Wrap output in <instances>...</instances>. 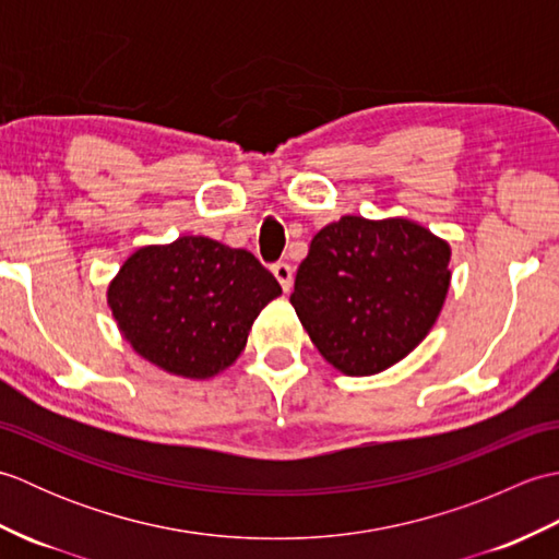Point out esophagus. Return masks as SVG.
I'll list each match as a JSON object with an SVG mask.
<instances>
[{
	"mask_svg": "<svg viewBox=\"0 0 559 559\" xmlns=\"http://www.w3.org/2000/svg\"><path fill=\"white\" fill-rule=\"evenodd\" d=\"M273 276L278 278L283 290H286V293L290 290V286H293V266L290 264H286V261H278V264H273Z\"/></svg>",
	"mask_w": 559,
	"mask_h": 559,
	"instance_id": "1",
	"label": "esophagus"
}]
</instances>
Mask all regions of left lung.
I'll return each mask as SVG.
<instances>
[{"label":"left lung","mask_w":559,"mask_h":559,"mask_svg":"<svg viewBox=\"0 0 559 559\" xmlns=\"http://www.w3.org/2000/svg\"><path fill=\"white\" fill-rule=\"evenodd\" d=\"M451 247L411 218L343 216L312 237L290 305L322 358L370 377L430 334L451 283Z\"/></svg>","instance_id":"left-lung-1"}]
</instances>
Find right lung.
Returning a JSON list of instances; mask_svg holds the SVG:
<instances>
[{"label": "right lung", "instance_id": "add662e5", "mask_svg": "<svg viewBox=\"0 0 559 559\" xmlns=\"http://www.w3.org/2000/svg\"><path fill=\"white\" fill-rule=\"evenodd\" d=\"M278 295L252 252L204 235L139 247L108 283L112 319L134 353L194 382L240 358L254 319Z\"/></svg>", "mask_w": 559, "mask_h": 559}]
</instances>
